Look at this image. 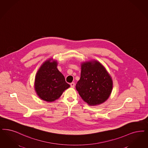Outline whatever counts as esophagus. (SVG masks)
Instances as JSON below:
<instances>
[{"mask_svg": "<svg viewBox=\"0 0 148 148\" xmlns=\"http://www.w3.org/2000/svg\"><path fill=\"white\" fill-rule=\"evenodd\" d=\"M71 86L72 88H74V86H75V84H74V82H71Z\"/></svg>", "mask_w": 148, "mask_h": 148, "instance_id": "obj_1", "label": "esophagus"}]
</instances>
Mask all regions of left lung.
Instances as JSON below:
<instances>
[{"instance_id": "left-lung-1", "label": "left lung", "mask_w": 148, "mask_h": 148, "mask_svg": "<svg viewBox=\"0 0 148 148\" xmlns=\"http://www.w3.org/2000/svg\"><path fill=\"white\" fill-rule=\"evenodd\" d=\"M81 69L76 89L82 100L91 106L106 102L111 95L113 82L105 67L93 60L82 63Z\"/></svg>"}]
</instances>
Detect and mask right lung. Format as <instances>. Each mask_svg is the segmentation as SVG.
<instances>
[{
    "instance_id": "add662e5",
    "label": "right lung",
    "mask_w": 148,
    "mask_h": 148,
    "mask_svg": "<svg viewBox=\"0 0 148 148\" xmlns=\"http://www.w3.org/2000/svg\"><path fill=\"white\" fill-rule=\"evenodd\" d=\"M57 61L49 58L44 62L36 74L34 90L38 96L46 102L56 101L70 85L57 69Z\"/></svg>"
}]
</instances>
